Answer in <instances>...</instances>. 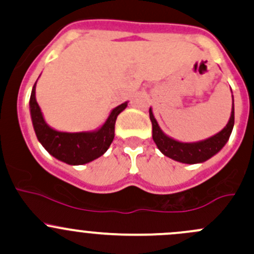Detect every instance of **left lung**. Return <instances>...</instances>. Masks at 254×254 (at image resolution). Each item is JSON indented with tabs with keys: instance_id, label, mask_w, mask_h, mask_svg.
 Here are the masks:
<instances>
[{
	"instance_id": "left-lung-1",
	"label": "left lung",
	"mask_w": 254,
	"mask_h": 254,
	"mask_svg": "<svg viewBox=\"0 0 254 254\" xmlns=\"http://www.w3.org/2000/svg\"><path fill=\"white\" fill-rule=\"evenodd\" d=\"M150 120L152 123V139L155 141L158 150L167 157L172 158L177 162L188 163H201L211 158L221 151V148L229 141L230 135L235 124V108H234V96H232V109L230 119L227 122L226 127L219 131L217 134L207 137L205 140L195 142H182L173 137L168 136L158 125L152 109L150 108Z\"/></svg>"
}]
</instances>
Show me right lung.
<instances>
[{"mask_svg":"<svg viewBox=\"0 0 254 254\" xmlns=\"http://www.w3.org/2000/svg\"><path fill=\"white\" fill-rule=\"evenodd\" d=\"M35 84L37 82L30 94L29 111L35 135L43 147L56 160L72 166L84 165L104 155L114 139L115 120L127 108V102L115 107L98 129L79 132L59 131L45 122L35 98Z\"/></svg>","mask_w":254,"mask_h":254,"instance_id":"add662e5","label":"right lung"}]
</instances>
